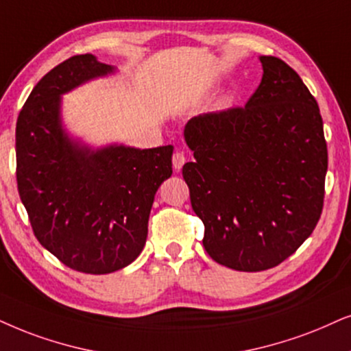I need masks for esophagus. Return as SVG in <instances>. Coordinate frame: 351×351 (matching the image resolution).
<instances>
[{
    "mask_svg": "<svg viewBox=\"0 0 351 351\" xmlns=\"http://www.w3.org/2000/svg\"><path fill=\"white\" fill-rule=\"evenodd\" d=\"M171 162H173V168H175V171H180L181 168H183L184 163H186L184 154L180 152V150H178V152H175V154H173Z\"/></svg>",
    "mask_w": 351,
    "mask_h": 351,
    "instance_id": "34e87169",
    "label": "esophagus"
}]
</instances>
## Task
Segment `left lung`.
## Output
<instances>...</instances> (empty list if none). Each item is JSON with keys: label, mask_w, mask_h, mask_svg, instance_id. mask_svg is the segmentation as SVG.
<instances>
[{"label": "left lung", "mask_w": 351, "mask_h": 351, "mask_svg": "<svg viewBox=\"0 0 351 351\" xmlns=\"http://www.w3.org/2000/svg\"><path fill=\"white\" fill-rule=\"evenodd\" d=\"M263 79L245 106L191 118L184 163L202 245L221 265L272 269L290 257L322 214L327 144L317 101L295 69L261 56Z\"/></svg>", "instance_id": "obj_1"}]
</instances>
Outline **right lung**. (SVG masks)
I'll return each mask as SVG.
<instances>
[{"instance_id":"1","label":"right lung","mask_w":351,"mask_h":351,"mask_svg":"<svg viewBox=\"0 0 351 351\" xmlns=\"http://www.w3.org/2000/svg\"><path fill=\"white\" fill-rule=\"evenodd\" d=\"M113 68L76 55L47 73L16 123V178L40 245L69 269L110 274L144 250L158 186L171 176L173 145L79 147L61 130L60 95Z\"/></svg>"}]
</instances>
